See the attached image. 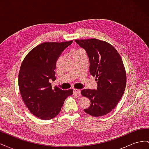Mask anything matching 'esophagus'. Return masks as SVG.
<instances>
[{
  "label": "esophagus",
  "instance_id": "1",
  "mask_svg": "<svg viewBox=\"0 0 149 149\" xmlns=\"http://www.w3.org/2000/svg\"><path fill=\"white\" fill-rule=\"evenodd\" d=\"M73 93L74 94H78V95H80V94H81V90L80 89H74V91H73Z\"/></svg>",
  "mask_w": 149,
  "mask_h": 149
}]
</instances>
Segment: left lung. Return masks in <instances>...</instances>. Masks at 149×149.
Returning a JSON list of instances; mask_svg holds the SVG:
<instances>
[{"instance_id":"left-lung-1","label":"left lung","mask_w":149,"mask_h":149,"mask_svg":"<svg viewBox=\"0 0 149 149\" xmlns=\"http://www.w3.org/2000/svg\"><path fill=\"white\" fill-rule=\"evenodd\" d=\"M84 48L89 60V73L95 76L97 88L84 89L81 94L91 101L84 109L94 117L104 116L113 110L123 96L126 86V71L117 49L96 38L75 40Z\"/></svg>"}]
</instances>
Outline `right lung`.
Returning a JSON list of instances; mask_svg holds the SVG:
<instances>
[{
    "label": "right lung",
    "mask_w": 149,
    "mask_h": 149,
    "mask_svg": "<svg viewBox=\"0 0 149 149\" xmlns=\"http://www.w3.org/2000/svg\"><path fill=\"white\" fill-rule=\"evenodd\" d=\"M73 41L42 43L31 49L22 63L19 73L21 96L31 113L40 119L55 118L67 97L73 94L72 89H53L49 81L56 79V63Z\"/></svg>",
    "instance_id": "right-lung-1"
}]
</instances>
